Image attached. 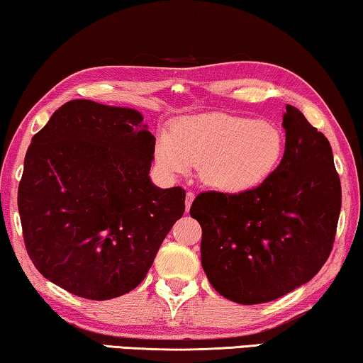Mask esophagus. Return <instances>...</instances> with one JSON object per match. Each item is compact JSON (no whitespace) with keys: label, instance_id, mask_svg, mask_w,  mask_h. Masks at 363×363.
Returning a JSON list of instances; mask_svg holds the SVG:
<instances>
[{"label":"esophagus","instance_id":"esophagus-1","mask_svg":"<svg viewBox=\"0 0 363 363\" xmlns=\"http://www.w3.org/2000/svg\"><path fill=\"white\" fill-rule=\"evenodd\" d=\"M195 199V194L194 192H187L186 194V210H190V205H192V201Z\"/></svg>","mask_w":363,"mask_h":363}]
</instances>
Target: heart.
Here are the masks:
<instances>
[{
	"label": "heart",
	"instance_id": "heart-1",
	"mask_svg": "<svg viewBox=\"0 0 363 363\" xmlns=\"http://www.w3.org/2000/svg\"><path fill=\"white\" fill-rule=\"evenodd\" d=\"M284 134L267 121L227 113L186 116L158 134L155 158L168 174L200 167L208 187L242 194L272 174L284 153Z\"/></svg>",
	"mask_w": 363,
	"mask_h": 363
}]
</instances>
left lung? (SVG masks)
Listing matches in <instances>:
<instances>
[{"label": "left lung", "instance_id": "left-lung-1", "mask_svg": "<svg viewBox=\"0 0 363 363\" xmlns=\"http://www.w3.org/2000/svg\"><path fill=\"white\" fill-rule=\"evenodd\" d=\"M285 152L259 186L196 195L201 266L220 296L269 303L304 285L333 248L341 182L328 139L296 107L284 113Z\"/></svg>", "mask_w": 363, "mask_h": 363}]
</instances>
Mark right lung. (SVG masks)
Wrapping results in <instances>:
<instances>
[{"label": "right lung", "mask_w": 363, "mask_h": 363, "mask_svg": "<svg viewBox=\"0 0 363 363\" xmlns=\"http://www.w3.org/2000/svg\"><path fill=\"white\" fill-rule=\"evenodd\" d=\"M138 110L77 99L32 138L17 194L30 259L86 299L131 291L186 210L149 176L155 138Z\"/></svg>", "instance_id": "right-lung-1"}]
</instances>
